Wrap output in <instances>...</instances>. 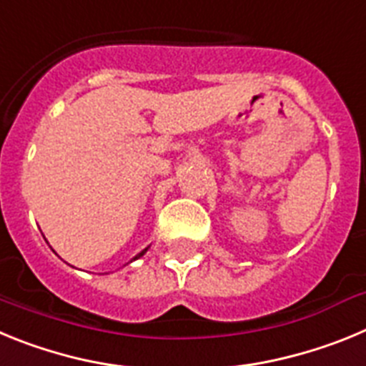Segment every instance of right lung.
<instances>
[{"label": "right lung", "instance_id": "obj_1", "mask_svg": "<svg viewBox=\"0 0 366 366\" xmlns=\"http://www.w3.org/2000/svg\"><path fill=\"white\" fill-rule=\"evenodd\" d=\"M147 251H148V247H147V249H143V251H141V253H139V254H135V257L132 258V260H137V258H141V257H143L144 253H147Z\"/></svg>", "mask_w": 366, "mask_h": 366}]
</instances>
